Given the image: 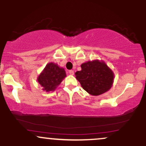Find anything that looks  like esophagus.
Returning a JSON list of instances; mask_svg holds the SVG:
<instances>
[{
	"label": "esophagus",
	"instance_id": "obj_1",
	"mask_svg": "<svg viewBox=\"0 0 146 146\" xmlns=\"http://www.w3.org/2000/svg\"><path fill=\"white\" fill-rule=\"evenodd\" d=\"M68 73H69L70 75H74V71H73V70H70V71H68Z\"/></svg>",
	"mask_w": 146,
	"mask_h": 146
}]
</instances>
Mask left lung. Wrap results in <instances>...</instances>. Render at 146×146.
Listing matches in <instances>:
<instances>
[{"mask_svg":"<svg viewBox=\"0 0 146 146\" xmlns=\"http://www.w3.org/2000/svg\"><path fill=\"white\" fill-rule=\"evenodd\" d=\"M81 71L75 73L82 88L92 95L98 96L113 86L114 73L104 61L98 60L82 64Z\"/></svg>","mask_w":146,"mask_h":146,"instance_id":"obj_1","label":"left lung"}]
</instances>
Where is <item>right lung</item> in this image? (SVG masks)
Here are the masks:
<instances>
[{"label": "right lung", "mask_w": 146, "mask_h": 146, "mask_svg": "<svg viewBox=\"0 0 146 146\" xmlns=\"http://www.w3.org/2000/svg\"><path fill=\"white\" fill-rule=\"evenodd\" d=\"M66 72L57 64H47L38 78V82L46 92L53 91L66 77Z\"/></svg>", "instance_id": "obj_1"}]
</instances>
